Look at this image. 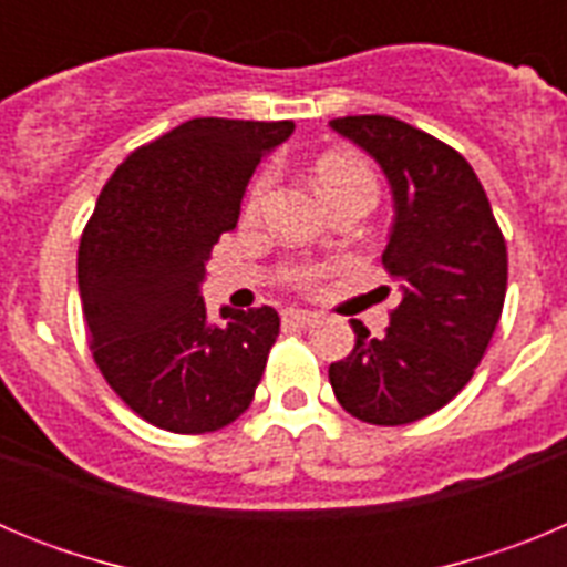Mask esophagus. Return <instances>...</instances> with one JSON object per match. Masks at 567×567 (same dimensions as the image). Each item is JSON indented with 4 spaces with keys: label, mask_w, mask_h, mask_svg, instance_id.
<instances>
[{
    "label": "esophagus",
    "mask_w": 567,
    "mask_h": 567,
    "mask_svg": "<svg viewBox=\"0 0 567 567\" xmlns=\"http://www.w3.org/2000/svg\"><path fill=\"white\" fill-rule=\"evenodd\" d=\"M284 320L292 323V327H312V323H318V312H309V309H287Z\"/></svg>",
    "instance_id": "esophagus-1"
}]
</instances>
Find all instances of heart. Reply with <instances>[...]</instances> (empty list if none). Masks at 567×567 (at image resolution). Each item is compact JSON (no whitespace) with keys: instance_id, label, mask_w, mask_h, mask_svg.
Listing matches in <instances>:
<instances>
[{"instance_id":"b5f03b06","label":"heart","mask_w":567,"mask_h":567,"mask_svg":"<svg viewBox=\"0 0 567 567\" xmlns=\"http://www.w3.org/2000/svg\"><path fill=\"white\" fill-rule=\"evenodd\" d=\"M315 182H318V189L323 193V198H329V195H334L338 189L352 187V184H372L374 187V175H372V169L360 162L358 155L329 153V155H323L318 164H315ZM269 184H272V175L269 173H264L255 178V184L249 187V195H247V213H258V209L264 207V202H267V193H269ZM323 275H327V269L300 267V269H295L292 280H295V287L309 289V287H315V284H318Z\"/></svg>"}]
</instances>
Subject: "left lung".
Here are the masks:
<instances>
[{
  "label": "left lung",
  "mask_w": 567,
  "mask_h": 567,
  "mask_svg": "<svg viewBox=\"0 0 567 567\" xmlns=\"http://www.w3.org/2000/svg\"><path fill=\"white\" fill-rule=\"evenodd\" d=\"M329 127L383 169L394 207L383 264L400 280L383 338L352 320L354 349L329 365V383L363 423H414L443 409L488 349L508 284L503 233L471 164L434 135L392 115Z\"/></svg>",
  "instance_id": "8db88e82"
}]
</instances>
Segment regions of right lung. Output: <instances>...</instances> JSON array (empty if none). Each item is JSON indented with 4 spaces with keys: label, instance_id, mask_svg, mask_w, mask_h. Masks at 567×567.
Listing matches in <instances>:
<instances>
[{
    "label": "right lung",
    "instance_id": "obj_1",
    "mask_svg": "<svg viewBox=\"0 0 567 567\" xmlns=\"http://www.w3.org/2000/svg\"><path fill=\"white\" fill-rule=\"evenodd\" d=\"M292 133L295 122L178 124L118 164L84 227L79 292L93 358L110 389L164 432H215L252 403L278 312L221 307L215 323L202 284L252 173Z\"/></svg>",
    "mask_w": 567,
    "mask_h": 567
}]
</instances>
